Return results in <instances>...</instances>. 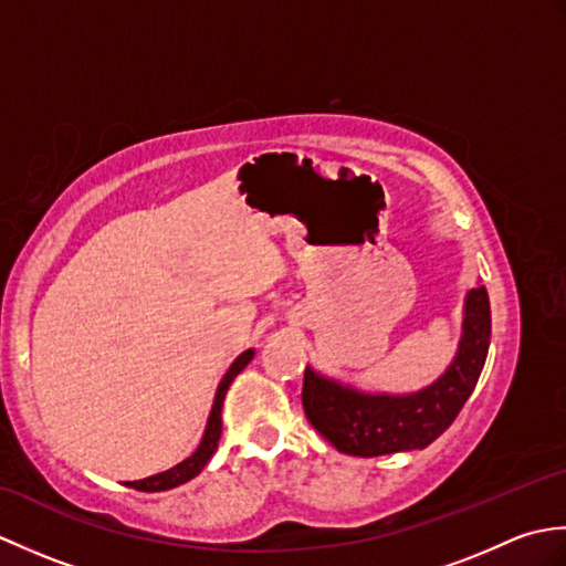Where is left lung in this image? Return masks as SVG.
<instances>
[{"mask_svg": "<svg viewBox=\"0 0 566 566\" xmlns=\"http://www.w3.org/2000/svg\"><path fill=\"white\" fill-rule=\"evenodd\" d=\"M491 340L484 286L467 294L462 340L454 363L428 389L408 396L359 394L306 367L302 401L306 418L335 450L379 457L423 450L452 426L482 375Z\"/></svg>", "mask_w": 566, "mask_h": 566, "instance_id": "left-lung-1", "label": "left lung"}]
</instances>
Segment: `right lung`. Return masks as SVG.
<instances>
[{"label": "right lung", "mask_w": 566, "mask_h": 566, "mask_svg": "<svg viewBox=\"0 0 566 566\" xmlns=\"http://www.w3.org/2000/svg\"><path fill=\"white\" fill-rule=\"evenodd\" d=\"M252 350H245L240 357H235V363L231 365V369L226 371L219 389H216V399H213V408H211V416H209V423L207 430H203V438L201 444L197 448V452L187 457L185 462H179L177 467L167 469L163 474H155L148 479H140V482H126V486L130 489H138V491H167V489H175L179 484L189 482V479H195L207 462L211 460V454L216 452V444H219L221 438V408H223V399H226V391L231 387V381L240 375V371L245 369V365L252 359Z\"/></svg>", "instance_id": "add662e5"}]
</instances>
